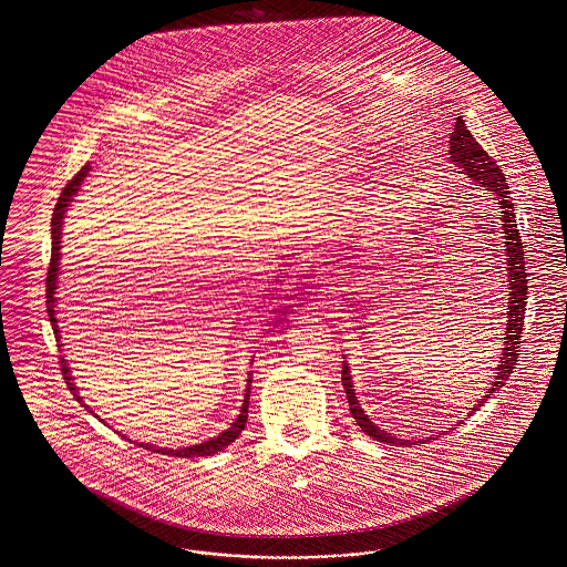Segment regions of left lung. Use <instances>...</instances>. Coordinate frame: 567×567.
Listing matches in <instances>:
<instances>
[{
  "label": "left lung",
  "instance_id": "1",
  "mask_svg": "<svg viewBox=\"0 0 567 567\" xmlns=\"http://www.w3.org/2000/svg\"><path fill=\"white\" fill-rule=\"evenodd\" d=\"M451 159L465 171L467 177H472L478 186H483L492 199L496 202V207L501 212V225H503V251H505V270H507V281H509V306H507V331H505V342H503V355L498 361V372L494 374L496 381H492V388L489 392L478 401L476 408H470L472 413L478 412V408H483V403H487V399L501 390L507 379L512 377L514 372L515 361L519 355V338H522V327H524V311H526V290H528V279H526V266H524V247H522V238H519V229H517V223H515L514 204H512V197H509V186H507V177L503 175L501 166L485 154V150L474 141V136L470 134V130L465 127L464 118L457 116V123H455V132L451 134ZM342 385H344V392H347V399H349V408L351 413L355 417V422L360 424L361 431L370 437H374L377 442H383V444H401V446H408L410 440H401V437H394L392 433L388 431H381L365 413L361 410L360 401L355 396V390H353V381H351V370H349V363L344 361L342 363Z\"/></svg>",
  "mask_w": 567,
  "mask_h": 567
}]
</instances>
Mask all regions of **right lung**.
Wrapping results in <instances>:
<instances>
[{"mask_svg": "<svg viewBox=\"0 0 567 567\" xmlns=\"http://www.w3.org/2000/svg\"><path fill=\"white\" fill-rule=\"evenodd\" d=\"M89 171H91V166L89 164H84L78 173H75V177L62 188V193H60V197H58V204L53 207L52 214V261H50V272H48V313H50V322H52L53 333H55V338L60 340V331H58V318H55V281H58V264H60V240H62V223H64V212H66V207L71 206V202H73V197L78 195V190H80V186H82V182H84V177L89 175ZM62 347V344H60ZM64 370V379H66V385H69V390L73 392V396L80 401V394H78V388H75V383H73V377H69V365H64L62 368ZM249 381V385H247V394H245V403H243V408H240V415L236 417V422L227 429V431H223V433H218L216 437H209L207 442H202V444H195V446H186V449H177V451H173V449H159V446H152V444H141V446H145V449H150V451H154V453H162V455H171V457H207V455H214V453H220L225 446H229L240 433H243V429H245V424H247V417H249V392H251V377L247 379Z\"/></svg>", "mask_w": 567, "mask_h": 567, "instance_id": "right-lung-1", "label": "right lung"}]
</instances>
